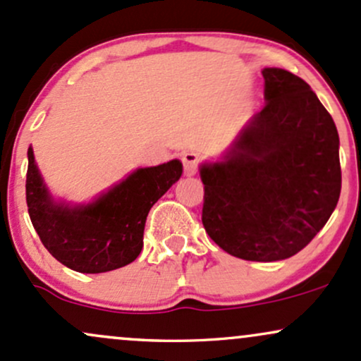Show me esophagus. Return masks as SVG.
I'll return each mask as SVG.
<instances>
[{
	"label": "esophagus",
	"instance_id": "1",
	"mask_svg": "<svg viewBox=\"0 0 361 361\" xmlns=\"http://www.w3.org/2000/svg\"><path fill=\"white\" fill-rule=\"evenodd\" d=\"M197 161H200V159H197L196 153H185V155L182 157V164H184L185 176L191 177L197 172Z\"/></svg>",
	"mask_w": 361,
	"mask_h": 361
}]
</instances>
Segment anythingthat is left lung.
Returning a JSON list of instances; mask_svg holds the SVG:
<instances>
[{"label": "left lung", "instance_id": "1", "mask_svg": "<svg viewBox=\"0 0 361 361\" xmlns=\"http://www.w3.org/2000/svg\"><path fill=\"white\" fill-rule=\"evenodd\" d=\"M261 112L204 161L202 225L225 252L273 262L295 256L327 224L341 192L339 136L302 78L264 68Z\"/></svg>", "mask_w": 361, "mask_h": 361}]
</instances>
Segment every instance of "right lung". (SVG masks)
<instances>
[{"instance_id": "add662e5", "label": "right lung", "mask_w": 361, "mask_h": 361, "mask_svg": "<svg viewBox=\"0 0 361 361\" xmlns=\"http://www.w3.org/2000/svg\"><path fill=\"white\" fill-rule=\"evenodd\" d=\"M27 206L44 247L61 264L95 274L123 268L140 256L152 206L180 179L182 161L136 169L88 202L56 200L28 147Z\"/></svg>"}]
</instances>
